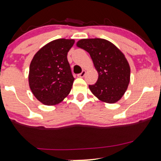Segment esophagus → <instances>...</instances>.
Instances as JSON below:
<instances>
[{
  "mask_svg": "<svg viewBox=\"0 0 161 161\" xmlns=\"http://www.w3.org/2000/svg\"><path fill=\"white\" fill-rule=\"evenodd\" d=\"M85 75H86V71H85V70H83L82 73L78 74V77H81V78H82V77L85 76Z\"/></svg>",
  "mask_w": 161,
  "mask_h": 161,
  "instance_id": "esophagus-1",
  "label": "esophagus"
}]
</instances>
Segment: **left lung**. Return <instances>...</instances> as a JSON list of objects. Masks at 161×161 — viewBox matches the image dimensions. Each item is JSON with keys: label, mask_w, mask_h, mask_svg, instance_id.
<instances>
[{"label": "left lung", "mask_w": 161, "mask_h": 161, "mask_svg": "<svg viewBox=\"0 0 161 161\" xmlns=\"http://www.w3.org/2000/svg\"><path fill=\"white\" fill-rule=\"evenodd\" d=\"M76 45L89 53L98 79L89 85L94 95L113 104L123 97L130 80V67L123 53L114 44L103 38L81 39Z\"/></svg>", "instance_id": "1"}]
</instances>
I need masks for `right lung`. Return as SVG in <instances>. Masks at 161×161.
<instances>
[{"label": "right lung", "instance_id": "right-lung-1", "mask_svg": "<svg viewBox=\"0 0 161 161\" xmlns=\"http://www.w3.org/2000/svg\"><path fill=\"white\" fill-rule=\"evenodd\" d=\"M73 39L53 40L35 54L29 66V84L32 94L45 105L60 103L69 95L74 78L67 60Z\"/></svg>", "mask_w": 161, "mask_h": 161}]
</instances>
